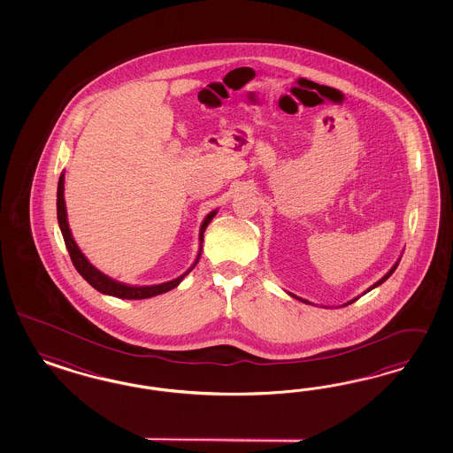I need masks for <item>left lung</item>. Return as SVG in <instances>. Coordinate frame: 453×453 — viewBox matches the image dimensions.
<instances>
[{
  "label": "left lung",
  "instance_id": "obj_1",
  "mask_svg": "<svg viewBox=\"0 0 453 453\" xmlns=\"http://www.w3.org/2000/svg\"><path fill=\"white\" fill-rule=\"evenodd\" d=\"M398 262H400V259H398V261L395 262V264H394V265H392V269H390V271H388V273H387V274H385L384 277H382V279H380V280H377V282H375V284H373V286H371V288H367V290H365V292H364V294H367V292H371L372 288H379V286H380V284H384L385 280H387V279H388V277H390V275L394 274V271H395V269H397ZM288 296H292V297H294V299H297V301L303 302V303H311V302L305 301V299H301V297H297V296H294V294H290V292H288ZM357 299H358V297H356V299H352V301L345 302V303H343V307H345V305H349V303H352V302H356Z\"/></svg>",
  "mask_w": 453,
  "mask_h": 453
}]
</instances>
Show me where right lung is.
Segmentation results:
<instances>
[{"label": "right lung", "instance_id": "obj_1", "mask_svg": "<svg viewBox=\"0 0 453 453\" xmlns=\"http://www.w3.org/2000/svg\"><path fill=\"white\" fill-rule=\"evenodd\" d=\"M56 196H58V199H56L58 222H59V229H61V234H63V239H65V244H66V249H68L69 257L73 261V265L76 267V271L82 275V279L89 286H93L101 294L112 296V297H118V299H150V297H154V296L165 294V292L171 290V288H178L180 280L189 274L192 269L196 267V264L199 262L206 227L209 226V222L212 220V218L218 214V211H212V212L207 214L206 219L203 220L201 231H199V252H197V257H196L194 264L184 274L179 275L178 279H173V280L165 282V284H157V286H129V284H123V282H118V280L111 279L110 275L103 274L99 269H96L91 262L86 259V256L82 254L81 249L78 247L76 241L73 239V234H71V229H69L66 204H65V173H61L59 180H58V194Z\"/></svg>", "mask_w": 453, "mask_h": 453}]
</instances>
